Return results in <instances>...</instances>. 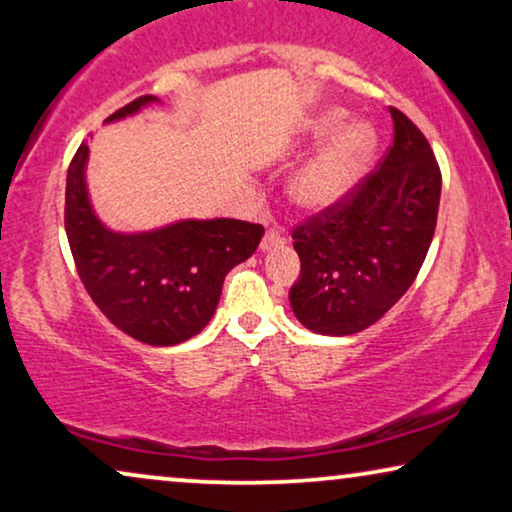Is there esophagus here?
Instances as JSON below:
<instances>
[{"mask_svg": "<svg viewBox=\"0 0 512 512\" xmlns=\"http://www.w3.org/2000/svg\"><path fill=\"white\" fill-rule=\"evenodd\" d=\"M287 243V239L283 234L278 232V229H269V232L264 234V239H262V243H259V248L262 250H271V248H278V246H285Z\"/></svg>", "mask_w": 512, "mask_h": 512, "instance_id": "obj_1", "label": "esophagus"}]
</instances>
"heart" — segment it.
Wrapping results in <instances>:
<instances>
[{
  "label": "heart",
  "mask_w": 512,
  "mask_h": 512,
  "mask_svg": "<svg viewBox=\"0 0 512 512\" xmlns=\"http://www.w3.org/2000/svg\"><path fill=\"white\" fill-rule=\"evenodd\" d=\"M348 113L338 106L313 115L306 125V136L311 141L327 139L336 128L339 132L331 137L311 160H306L294 171L287 194L292 204L304 211L318 213L341 204L359 183L369 167L373 150L378 146L376 129L364 120H352L341 127Z\"/></svg>",
  "instance_id": "obj_1"
}]
</instances>
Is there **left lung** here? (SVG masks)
Returning a JSON list of instances; mask_svg holds the SVG:
<instances>
[{
	"instance_id": "1",
	"label": "left lung",
	"mask_w": 512,
	"mask_h": 512,
	"mask_svg": "<svg viewBox=\"0 0 512 512\" xmlns=\"http://www.w3.org/2000/svg\"><path fill=\"white\" fill-rule=\"evenodd\" d=\"M394 143L341 204L292 229L301 273L290 304L315 334L378 322L413 285L434 239L441 169L408 115L390 106Z\"/></svg>"
}]
</instances>
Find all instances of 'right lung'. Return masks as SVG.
Segmentation results:
<instances>
[{
	"instance_id": "obj_1",
	"label": "right lung",
	"mask_w": 512,
	"mask_h": 512,
	"mask_svg": "<svg viewBox=\"0 0 512 512\" xmlns=\"http://www.w3.org/2000/svg\"><path fill=\"white\" fill-rule=\"evenodd\" d=\"M157 102L143 95L106 122ZM81 143L67 171L64 229L76 271L99 311L127 336L148 345H176L211 322L225 276L255 253L262 225L234 218L181 220L141 234L104 227L92 211Z\"/></svg>"
}]
</instances>
